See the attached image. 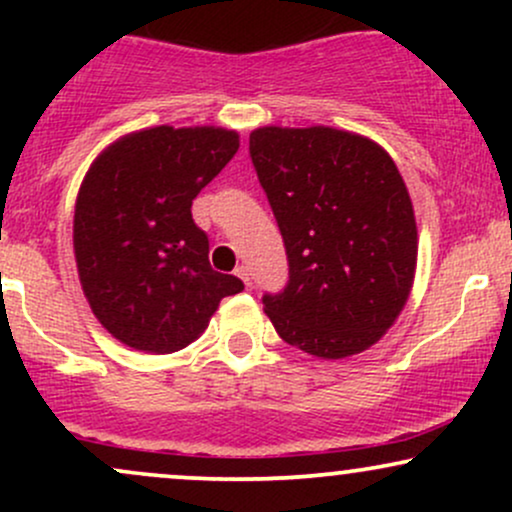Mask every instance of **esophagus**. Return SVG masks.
<instances>
[{
    "label": "esophagus",
    "mask_w": 512,
    "mask_h": 512,
    "mask_svg": "<svg viewBox=\"0 0 512 512\" xmlns=\"http://www.w3.org/2000/svg\"><path fill=\"white\" fill-rule=\"evenodd\" d=\"M236 274L240 276V279H243V284H245V286H248V289H250V286H252V276H250V267H245V264H240V267L236 269Z\"/></svg>",
    "instance_id": "34e87169"
}]
</instances>
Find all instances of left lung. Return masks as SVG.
Wrapping results in <instances>:
<instances>
[{
  "instance_id": "8db88e82",
  "label": "left lung",
  "mask_w": 512,
  "mask_h": 512,
  "mask_svg": "<svg viewBox=\"0 0 512 512\" xmlns=\"http://www.w3.org/2000/svg\"><path fill=\"white\" fill-rule=\"evenodd\" d=\"M250 158L289 257V284L264 293L286 344L317 358L366 351L414 284V207L390 154L332 127H260Z\"/></svg>"
}]
</instances>
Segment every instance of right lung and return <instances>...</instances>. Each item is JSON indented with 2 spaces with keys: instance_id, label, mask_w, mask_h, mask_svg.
<instances>
[{
  "instance_id": "1",
  "label": "right lung",
  "mask_w": 512,
  "mask_h": 512,
  "mask_svg": "<svg viewBox=\"0 0 512 512\" xmlns=\"http://www.w3.org/2000/svg\"><path fill=\"white\" fill-rule=\"evenodd\" d=\"M238 132L151 127L110 144L74 209L81 289L98 322L146 354H173L207 330L221 298L243 291L214 272L192 199L236 156Z\"/></svg>"
}]
</instances>
